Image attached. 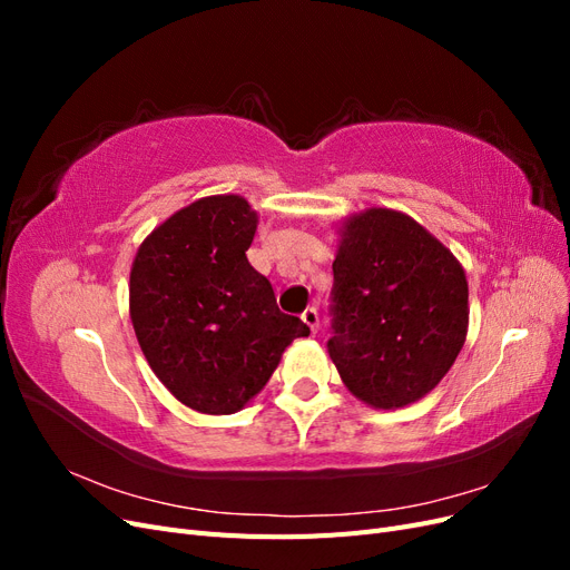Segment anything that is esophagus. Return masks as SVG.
I'll return each mask as SVG.
<instances>
[{
  "label": "esophagus",
  "instance_id": "esophagus-1",
  "mask_svg": "<svg viewBox=\"0 0 570 570\" xmlns=\"http://www.w3.org/2000/svg\"><path fill=\"white\" fill-rule=\"evenodd\" d=\"M302 321L312 327V333H316L318 331V308L316 306H308V308H304V314H302Z\"/></svg>",
  "mask_w": 570,
  "mask_h": 570
}]
</instances>
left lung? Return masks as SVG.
<instances>
[{
    "label": "left lung",
    "instance_id": "8db88e82",
    "mask_svg": "<svg viewBox=\"0 0 570 570\" xmlns=\"http://www.w3.org/2000/svg\"><path fill=\"white\" fill-rule=\"evenodd\" d=\"M333 364L356 400L402 409L435 390L469 333V281L419 220L371 206L340 220Z\"/></svg>",
    "mask_w": 570,
    "mask_h": 570
}]
</instances>
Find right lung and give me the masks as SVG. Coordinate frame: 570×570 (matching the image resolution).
<instances>
[{
    "label": "right lung",
    "mask_w": 570,
    "mask_h": 570,
    "mask_svg": "<svg viewBox=\"0 0 570 570\" xmlns=\"http://www.w3.org/2000/svg\"><path fill=\"white\" fill-rule=\"evenodd\" d=\"M258 214L239 195L183 206L137 247L130 321L154 375L199 413H235L308 327L283 314L247 262Z\"/></svg>",
    "instance_id": "1"
}]
</instances>
